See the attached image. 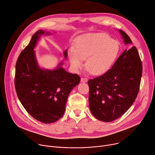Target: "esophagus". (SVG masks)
<instances>
[{"label": "esophagus", "instance_id": "obj_1", "mask_svg": "<svg viewBox=\"0 0 155 155\" xmlns=\"http://www.w3.org/2000/svg\"><path fill=\"white\" fill-rule=\"evenodd\" d=\"M81 82H83V83H87L88 81V79L86 78H81L80 80Z\"/></svg>", "mask_w": 155, "mask_h": 155}]
</instances>
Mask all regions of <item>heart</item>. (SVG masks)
<instances>
[{"instance_id":"obj_1","label":"heart","mask_w":155,"mask_h":155,"mask_svg":"<svg viewBox=\"0 0 155 155\" xmlns=\"http://www.w3.org/2000/svg\"><path fill=\"white\" fill-rule=\"evenodd\" d=\"M120 43L105 33L84 36L76 42V49L70 48L68 58L72 68L78 72L83 66L88 72L97 75L105 73L116 61L120 51Z\"/></svg>"}]
</instances>
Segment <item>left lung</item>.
<instances>
[{
  "instance_id": "left-lung-1",
  "label": "left lung",
  "mask_w": 155,
  "mask_h": 155,
  "mask_svg": "<svg viewBox=\"0 0 155 155\" xmlns=\"http://www.w3.org/2000/svg\"><path fill=\"white\" fill-rule=\"evenodd\" d=\"M125 45L132 44L120 30ZM142 75V64L135 46L125 49L103 75L88 81L89 105L92 114L105 122L120 117L135 101Z\"/></svg>"
}]
</instances>
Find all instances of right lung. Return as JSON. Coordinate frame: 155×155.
I'll return each mask as SVG.
<instances>
[{
  "label": "right lung",
  "mask_w": 155,
  "mask_h": 155,
  "mask_svg": "<svg viewBox=\"0 0 155 155\" xmlns=\"http://www.w3.org/2000/svg\"><path fill=\"white\" fill-rule=\"evenodd\" d=\"M51 34L37 31L20 53L15 66V86L20 101L33 118L45 124L54 123L63 116L68 96L80 81L78 75L62 67V61L54 69L39 66L35 49L42 36ZM63 55L66 59L67 49Z\"/></svg>",
  "instance_id": "add662e5"
}]
</instances>
